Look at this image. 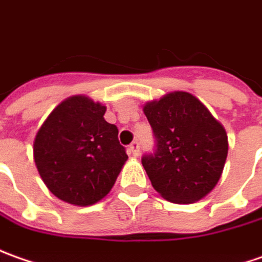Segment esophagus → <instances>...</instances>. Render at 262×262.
Returning a JSON list of instances; mask_svg holds the SVG:
<instances>
[{
	"mask_svg": "<svg viewBox=\"0 0 262 262\" xmlns=\"http://www.w3.org/2000/svg\"><path fill=\"white\" fill-rule=\"evenodd\" d=\"M129 154L133 155V156H139V154H140L139 142H132V145L129 146Z\"/></svg>",
	"mask_w": 262,
	"mask_h": 262,
	"instance_id": "1",
	"label": "esophagus"
}]
</instances>
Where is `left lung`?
<instances>
[{
  "label": "left lung",
  "mask_w": 262,
  "mask_h": 262,
  "mask_svg": "<svg viewBox=\"0 0 262 262\" xmlns=\"http://www.w3.org/2000/svg\"><path fill=\"white\" fill-rule=\"evenodd\" d=\"M155 150L142 165L155 191L175 204L202 199L218 183L228 155L222 124L189 93L175 92L143 107Z\"/></svg>",
  "instance_id": "8db88e82"
}]
</instances>
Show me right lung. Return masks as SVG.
Masks as SVG:
<instances>
[{
	"instance_id": "add662e5",
	"label": "right lung",
	"mask_w": 262,
	"mask_h": 262,
	"mask_svg": "<svg viewBox=\"0 0 262 262\" xmlns=\"http://www.w3.org/2000/svg\"><path fill=\"white\" fill-rule=\"evenodd\" d=\"M106 107L84 96L58 104L34 140V161L57 198L87 206L104 198L127 155L116 124L104 120Z\"/></svg>"
}]
</instances>
